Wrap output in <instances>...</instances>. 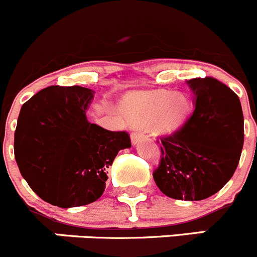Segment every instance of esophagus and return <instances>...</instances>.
<instances>
[{"mask_svg": "<svg viewBox=\"0 0 257 257\" xmlns=\"http://www.w3.org/2000/svg\"><path fill=\"white\" fill-rule=\"evenodd\" d=\"M131 139H132V143L137 144V143H138V142L144 141V139H146V136H144L143 133H141V132H137L136 131V132H133V133H132Z\"/></svg>", "mask_w": 257, "mask_h": 257, "instance_id": "1", "label": "esophagus"}]
</instances>
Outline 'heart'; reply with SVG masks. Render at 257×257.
Here are the masks:
<instances>
[{
    "instance_id": "1",
    "label": "heart",
    "mask_w": 257,
    "mask_h": 257,
    "mask_svg": "<svg viewBox=\"0 0 257 257\" xmlns=\"http://www.w3.org/2000/svg\"><path fill=\"white\" fill-rule=\"evenodd\" d=\"M125 115L137 125H148L156 136H168L178 131L189 113V101L184 94L171 90L136 93L123 103Z\"/></svg>"
}]
</instances>
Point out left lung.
<instances>
[{
    "label": "left lung",
    "instance_id": "8db88e82",
    "mask_svg": "<svg viewBox=\"0 0 257 257\" xmlns=\"http://www.w3.org/2000/svg\"><path fill=\"white\" fill-rule=\"evenodd\" d=\"M187 84L195 95L193 111L178 131L161 138L153 178L168 197L201 201L217 193L235 173L243 115L238 96L221 81L206 76Z\"/></svg>",
    "mask_w": 257,
    "mask_h": 257
}]
</instances>
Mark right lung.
Returning <instances> with one entry per match:
<instances>
[{
  "label": "right lung",
  "instance_id": "1",
  "mask_svg": "<svg viewBox=\"0 0 257 257\" xmlns=\"http://www.w3.org/2000/svg\"><path fill=\"white\" fill-rule=\"evenodd\" d=\"M93 99L94 91L83 86H49L20 111L14 143L17 166L32 191L57 207L95 202L118 152L132 147L125 132L88 120Z\"/></svg>",
  "mask_w": 257,
  "mask_h": 257
}]
</instances>
